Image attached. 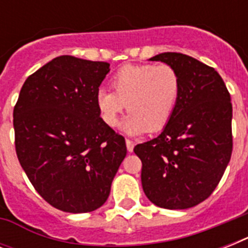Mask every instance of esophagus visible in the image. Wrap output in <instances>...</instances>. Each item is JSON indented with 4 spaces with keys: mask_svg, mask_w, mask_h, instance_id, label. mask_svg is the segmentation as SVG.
I'll return each mask as SVG.
<instances>
[{
    "mask_svg": "<svg viewBox=\"0 0 248 248\" xmlns=\"http://www.w3.org/2000/svg\"><path fill=\"white\" fill-rule=\"evenodd\" d=\"M134 145H135V144H134V141H131L130 139H126V147H127V151L130 152V153L134 151Z\"/></svg>",
    "mask_w": 248,
    "mask_h": 248,
    "instance_id": "1",
    "label": "esophagus"
}]
</instances>
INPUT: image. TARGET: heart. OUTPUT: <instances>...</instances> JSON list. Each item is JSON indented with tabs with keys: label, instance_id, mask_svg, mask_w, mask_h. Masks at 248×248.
Wrapping results in <instances>:
<instances>
[{
	"label": "heart",
	"instance_id": "1",
	"mask_svg": "<svg viewBox=\"0 0 248 248\" xmlns=\"http://www.w3.org/2000/svg\"><path fill=\"white\" fill-rule=\"evenodd\" d=\"M113 93L99 91L96 105L101 120L116 127L127 105L124 131L128 135L161 131L169 124L180 93L177 72L167 64H128L113 75Z\"/></svg>",
	"mask_w": 248,
	"mask_h": 248
}]
</instances>
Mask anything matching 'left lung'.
Wrapping results in <instances>:
<instances>
[{
  "label": "left lung",
  "instance_id": "1",
  "mask_svg": "<svg viewBox=\"0 0 248 248\" xmlns=\"http://www.w3.org/2000/svg\"><path fill=\"white\" fill-rule=\"evenodd\" d=\"M149 60L177 72L180 93L163 131L134 148L143 190L158 207L185 210L211 196L231 161V95L219 73L192 56L163 52Z\"/></svg>",
  "mask_w": 248,
  "mask_h": 248
}]
</instances>
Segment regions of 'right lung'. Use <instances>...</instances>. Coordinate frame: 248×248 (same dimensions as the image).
Returning <instances> with one entry per match:
<instances>
[{
  "mask_svg": "<svg viewBox=\"0 0 248 248\" xmlns=\"http://www.w3.org/2000/svg\"><path fill=\"white\" fill-rule=\"evenodd\" d=\"M109 71L104 62L58 56L29 76L14 108L17 159L38 194L64 212L103 206L127 153L96 105Z\"/></svg>",
  "mask_w": 248,
  "mask_h": 248,
  "instance_id": "1",
  "label": "right lung"
}]
</instances>
